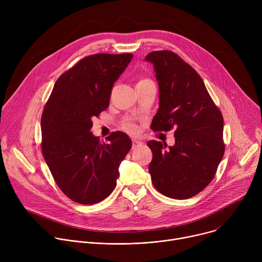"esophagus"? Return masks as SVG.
Here are the masks:
<instances>
[{
    "instance_id": "34e87169",
    "label": "esophagus",
    "mask_w": 262,
    "mask_h": 262,
    "mask_svg": "<svg viewBox=\"0 0 262 262\" xmlns=\"http://www.w3.org/2000/svg\"><path fill=\"white\" fill-rule=\"evenodd\" d=\"M143 143L142 142H140V141H138V140H133V149H135V148H138L139 146H141Z\"/></svg>"
}]
</instances>
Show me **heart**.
Returning a JSON list of instances; mask_svg holds the SVG:
<instances>
[{
	"label": "heart",
	"instance_id": "b5f03b06",
	"mask_svg": "<svg viewBox=\"0 0 262 262\" xmlns=\"http://www.w3.org/2000/svg\"><path fill=\"white\" fill-rule=\"evenodd\" d=\"M147 81H150V80H147V79H142V80H140L139 82H138V84H140V83H144V82H147ZM123 128L125 129V130H127V132H129V133H136L137 132V126L133 123V122H125L124 123V125H123Z\"/></svg>",
	"mask_w": 262,
	"mask_h": 262
}]
</instances>
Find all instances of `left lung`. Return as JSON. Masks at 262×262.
<instances>
[{
    "instance_id": "left-lung-1",
    "label": "left lung",
    "mask_w": 262,
    "mask_h": 262,
    "mask_svg": "<svg viewBox=\"0 0 262 262\" xmlns=\"http://www.w3.org/2000/svg\"><path fill=\"white\" fill-rule=\"evenodd\" d=\"M160 92L154 130L175 129V144L147 143L152 151L149 173L155 188L172 199H189L212 180L225 151L224 120L197 71L170 51L148 54Z\"/></svg>"
}]
</instances>
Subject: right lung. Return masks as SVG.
<instances>
[{
    "label": "right lung",
    "instance_id": "right-lung-1",
    "mask_svg": "<svg viewBox=\"0 0 262 262\" xmlns=\"http://www.w3.org/2000/svg\"><path fill=\"white\" fill-rule=\"evenodd\" d=\"M133 57L96 54L82 59L57 80L45 106L42 155L61 191L77 203H98L114 191L119 166L132 148L124 133L100 143L90 129Z\"/></svg>",
    "mask_w": 262,
    "mask_h": 262
}]
</instances>
